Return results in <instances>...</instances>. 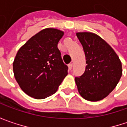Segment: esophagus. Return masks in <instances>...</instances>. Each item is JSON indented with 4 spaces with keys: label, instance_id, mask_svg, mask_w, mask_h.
Instances as JSON below:
<instances>
[{
    "label": "esophagus",
    "instance_id": "1",
    "mask_svg": "<svg viewBox=\"0 0 127 127\" xmlns=\"http://www.w3.org/2000/svg\"><path fill=\"white\" fill-rule=\"evenodd\" d=\"M72 67H73V64L72 63H70L68 64V69L70 70L71 69H72Z\"/></svg>",
    "mask_w": 127,
    "mask_h": 127
}]
</instances>
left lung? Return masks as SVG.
I'll list each match as a JSON object with an SVG mask.
<instances>
[{"instance_id": "obj_1", "label": "left lung", "mask_w": 127, "mask_h": 127, "mask_svg": "<svg viewBox=\"0 0 127 127\" xmlns=\"http://www.w3.org/2000/svg\"><path fill=\"white\" fill-rule=\"evenodd\" d=\"M76 36L82 45L87 64L85 73L75 78L78 91L88 101H100L118 85L122 75L121 62L112 47L97 34L78 32Z\"/></svg>"}]
</instances>
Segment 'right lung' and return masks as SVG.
Instances as JSON below:
<instances>
[{
	"instance_id": "add662e5",
	"label": "right lung",
	"mask_w": 127,
	"mask_h": 127,
	"mask_svg": "<svg viewBox=\"0 0 127 127\" xmlns=\"http://www.w3.org/2000/svg\"><path fill=\"white\" fill-rule=\"evenodd\" d=\"M64 32L45 29L29 39L17 51L13 63L15 79L28 95L43 99L55 93L67 75L57 48Z\"/></svg>"
}]
</instances>
